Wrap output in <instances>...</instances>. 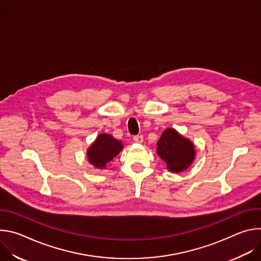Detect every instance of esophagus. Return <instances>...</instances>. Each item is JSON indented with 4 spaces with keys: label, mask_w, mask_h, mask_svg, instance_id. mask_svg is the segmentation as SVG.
I'll list each match as a JSON object with an SVG mask.
<instances>
[{
    "label": "esophagus",
    "mask_w": 261,
    "mask_h": 261,
    "mask_svg": "<svg viewBox=\"0 0 261 261\" xmlns=\"http://www.w3.org/2000/svg\"><path fill=\"white\" fill-rule=\"evenodd\" d=\"M133 140L136 143H142L143 142V136L142 135H136V136L133 137Z\"/></svg>",
    "instance_id": "obj_1"
}]
</instances>
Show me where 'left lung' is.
Segmentation results:
<instances>
[{"instance_id":"left-lung-1","label":"left lung","mask_w":261,"mask_h":261,"mask_svg":"<svg viewBox=\"0 0 261 261\" xmlns=\"http://www.w3.org/2000/svg\"><path fill=\"white\" fill-rule=\"evenodd\" d=\"M157 154L165 162L168 171L179 173L187 170L195 160V145L173 128L163 131L157 142Z\"/></svg>"}]
</instances>
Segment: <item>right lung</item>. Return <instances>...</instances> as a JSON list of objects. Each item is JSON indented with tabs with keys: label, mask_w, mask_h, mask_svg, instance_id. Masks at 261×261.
Instances as JSON below:
<instances>
[{
	"label": "right lung",
	"mask_w": 261,
	"mask_h": 261,
	"mask_svg": "<svg viewBox=\"0 0 261 261\" xmlns=\"http://www.w3.org/2000/svg\"><path fill=\"white\" fill-rule=\"evenodd\" d=\"M123 142L107 133H100L87 151V159L95 168L105 169L123 150Z\"/></svg>",
	"instance_id": "obj_1"
}]
</instances>
